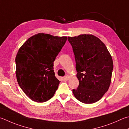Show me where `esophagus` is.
Instances as JSON below:
<instances>
[{"label":"esophagus","mask_w":129,"mask_h":129,"mask_svg":"<svg viewBox=\"0 0 129 129\" xmlns=\"http://www.w3.org/2000/svg\"><path fill=\"white\" fill-rule=\"evenodd\" d=\"M69 76H68V75H67V76H65L64 77V78L66 79V80H68L69 79Z\"/></svg>","instance_id":"34e87169"}]
</instances>
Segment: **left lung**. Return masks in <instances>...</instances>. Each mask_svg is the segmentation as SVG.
<instances>
[{
    "mask_svg": "<svg viewBox=\"0 0 129 129\" xmlns=\"http://www.w3.org/2000/svg\"><path fill=\"white\" fill-rule=\"evenodd\" d=\"M73 51L79 86L73 93L82 103L92 104L101 99L111 82L113 69L111 54L103 42L91 34L68 37Z\"/></svg>",
    "mask_w": 129,
    "mask_h": 129,
    "instance_id": "1",
    "label": "left lung"
}]
</instances>
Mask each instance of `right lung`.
<instances>
[{
  "label": "right lung",
  "mask_w": 129,
  "mask_h": 129,
  "mask_svg": "<svg viewBox=\"0 0 129 129\" xmlns=\"http://www.w3.org/2000/svg\"><path fill=\"white\" fill-rule=\"evenodd\" d=\"M67 39V37L38 33L18 50L15 60L16 78L33 101L45 102L54 95L60 81L55 76L53 62Z\"/></svg>",
  "instance_id": "right-lung-1"
}]
</instances>
